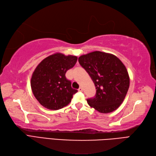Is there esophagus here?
Segmentation results:
<instances>
[{
  "instance_id": "obj_1",
  "label": "esophagus",
  "mask_w": 156,
  "mask_h": 156,
  "mask_svg": "<svg viewBox=\"0 0 156 156\" xmlns=\"http://www.w3.org/2000/svg\"><path fill=\"white\" fill-rule=\"evenodd\" d=\"M78 91H79V92H83V89L82 87H79V88L78 89Z\"/></svg>"
}]
</instances>
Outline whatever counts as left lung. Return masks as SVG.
Masks as SVG:
<instances>
[{
	"label": "left lung",
	"mask_w": 156,
	"mask_h": 156,
	"mask_svg": "<svg viewBox=\"0 0 156 156\" xmlns=\"http://www.w3.org/2000/svg\"><path fill=\"white\" fill-rule=\"evenodd\" d=\"M79 63L94 83V98L87 99L90 107L107 113L122 104L129 87V77L125 65L115 55L93 51L79 57Z\"/></svg>",
	"instance_id": "left-lung-1"
}]
</instances>
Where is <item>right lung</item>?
<instances>
[{"label":"right lung","mask_w":156,"mask_h":156,"mask_svg":"<svg viewBox=\"0 0 156 156\" xmlns=\"http://www.w3.org/2000/svg\"><path fill=\"white\" fill-rule=\"evenodd\" d=\"M77 57L57 53L46 57L34 69L30 80L34 96L41 105L51 110H58L71 102L77 90L71 87V82L65 77L73 67Z\"/></svg>","instance_id":"add662e5"}]
</instances>
